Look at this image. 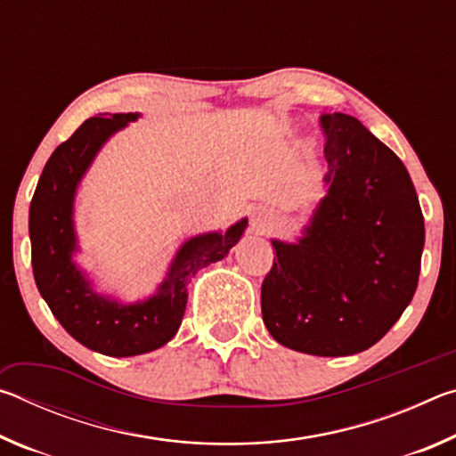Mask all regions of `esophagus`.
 Instances as JSON below:
<instances>
[{
  "instance_id": "1",
  "label": "esophagus",
  "mask_w": 456,
  "mask_h": 456,
  "mask_svg": "<svg viewBox=\"0 0 456 456\" xmlns=\"http://www.w3.org/2000/svg\"><path fill=\"white\" fill-rule=\"evenodd\" d=\"M273 225H275V217L269 209H259L251 217V227L253 231H257V233H267V231L273 229Z\"/></svg>"
}]
</instances>
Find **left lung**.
Returning <instances> with one entry per match:
<instances>
[{
  "instance_id": "8db88e82",
  "label": "left lung",
  "mask_w": 456,
  "mask_h": 456,
  "mask_svg": "<svg viewBox=\"0 0 456 456\" xmlns=\"http://www.w3.org/2000/svg\"><path fill=\"white\" fill-rule=\"evenodd\" d=\"M328 195L297 243L272 241L264 323L285 348L314 356L368 350L419 285L424 219L406 167L358 118L322 114Z\"/></svg>"
}]
</instances>
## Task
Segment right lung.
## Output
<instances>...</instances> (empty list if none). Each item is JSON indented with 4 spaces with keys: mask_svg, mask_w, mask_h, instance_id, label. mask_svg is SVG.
I'll return each instance as SVG.
<instances>
[{
    "mask_svg": "<svg viewBox=\"0 0 456 456\" xmlns=\"http://www.w3.org/2000/svg\"><path fill=\"white\" fill-rule=\"evenodd\" d=\"M138 118L136 112L92 117L61 142L45 163L29 205L34 280L45 304L68 334L86 348L106 356H136L173 339L181 326L187 288L197 269L223 259L239 239L247 219L227 233L189 239L168 269L157 296L134 305H120L92 291L72 264L76 233L74 192L108 136Z\"/></svg>",
    "mask_w": 456,
    "mask_h": 456,
    "instance_id": "obj_1",
    "label": "right lung"
}]
</instances>
